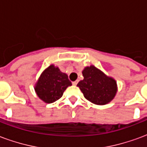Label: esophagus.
<instances>
[{
    "label": "esophagus",
    "instance_id": "34e87169",
    "mask_svg": "<svg viewBox=\"0 0 147 147\" xmlns=\"http://www.w3.org/2000/svg\"><path fill=\"white\" fill-rule=\"evenodd\" d=\"M78 82H79L78 80H76V81H74V82H72V84H73L74 86H76L77 83H78Z\"/></svg>",
    "mask_w": 147,
    "mask_h": 147
}]
</instances>
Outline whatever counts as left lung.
I'll use <instances>...</instances> for the list:
<instances>
[{
  "label": "left lung",
  "instance_id": "8db88e82",
  "mask_svg": "<svg viewBox=\"0 0 147 147\" xmlns=\"http://www.w3.org/2000/svg\"><path fill=\"white\" fill-rule=\"evenodd\" d=\"M84 79L77 86L80 87L85 98L96 105H105L116 95V81L105 76L94 66L86 67L83 71Z\"/></svg>",
  "mask_w": 147,
  "mask_h": 147
}]
</instances>
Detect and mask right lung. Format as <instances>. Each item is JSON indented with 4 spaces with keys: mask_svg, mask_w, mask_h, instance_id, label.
<instances>
[{
    "mask_svg": "<svg viewBox=\"0 0 147 147\" xmlns=\"http://www.w3.org/2000/svg\"><path fill=\"white\" fill-rule=\"evenodd\" d=\"M69 86H71V83L67 75L61 72L58 67L50 65L42 72L34 89L43 102L53 103L61 98Z\"/></svg>",
    "mask_w": 147,
    "mask_h": 147,
    "instance_id": "right-lung-1",
    "label": "right lung"
}]
</instances>
